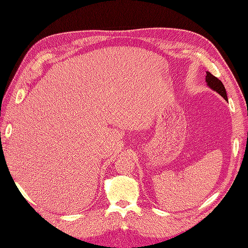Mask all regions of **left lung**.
I'll return each mask as SVG.
<instances>
[{
    "mask_svg": "<svg viewBox=\"0 0 248 248\" xmlns=\"http://www.w3.org/2000/svg\"><path fill=\"white\" fill-rule=\"evenodd\" d=\"M206 81L208 86L213 89L214 91H216L218 94H220L224 99L228 100V96H227V92H226V88H224L222 82L217 78L216 77H214L213 74H211L210 72L207 71V76H206Z\"/></svg>",
    "mask_w": 248,
    "mask_h": 248,
    "instance_id": "left-lung-1",
    "label": "left lung"
}]
</instances>
